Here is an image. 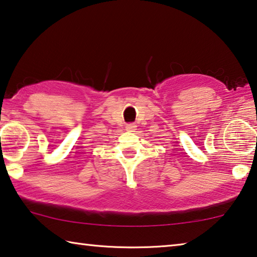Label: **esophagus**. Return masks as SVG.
<instances>
[{
    "mask_svg": "<svg viewBox=\"0 0 257 257\" xmlns=\"http://www.w3.org/2000/svg\"><path fill=\"white\" fill-rule=\"evenodd\" d=\"M136 127H137V125L135 123H127V124H125V130H127V132H130V133H134L135 130H136Z\"/></svg>",
    "mask_w": 257,
    "mask_h": 257,
    "instance_id": "obj_1",
    "label": "esophagus"
}]
</instances>
